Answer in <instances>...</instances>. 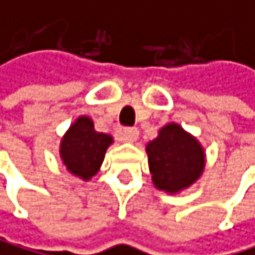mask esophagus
I'll use <instances>...</instances> for the list:
<instances>
[{
    "instance_id": "esophagus-1",
    "label": "esophagus",
    "mask_w": 255,
    "mask_h": 255,
    "mask_svg": "<svg viewBox=\"0 0 255 255\" xmlns=\"http://www.w3.org/2000/svg\"><path fill=\"white\" fill-rule=\"evenodd\" d=\"M138 134H139L138 128H125V130H122V133H121V138H122L125 142H134V141L138 139Z\"/></svg>"
}]
</instances>
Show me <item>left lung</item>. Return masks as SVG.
<instances>
[{"label":"left lung","mask_w":255,"mask_h":255,"mask_svg":"<svg viewBox=\"0 0 255 255\" xmlns=\"http://www.w3.org/2000/svg\"><path fill=\"white\" fill-rule=\"evenodd\" d=\"M149 171L158 190L179 194L203 174L205 149L200 141L179 124H166L158 136L146 144Z\"/></svg>","instance_id":"left-lung-1"}]
</instances>
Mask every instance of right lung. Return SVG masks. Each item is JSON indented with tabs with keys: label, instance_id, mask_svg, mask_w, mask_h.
Returning a JSON list of instances; mask_svg holds the SVG:
<instances>
[{
	"label": "right lung",
	"instance_id": "right-lung-1",
	"mask_svg": "<svg viewBox=\"0 0 255 255\" xmlns=\"http://www.w3.org/2000/svg\"><path fill=\"white\" fill-rule=\"evenodd\" d=\"M113 136L100 133L87 116L77 117L60 142V158L66 170L82 181H90L105 160L108 147L113 144Z\"/></svg>",
	"mask_w": 255,
	"mask_h": 255
}]
</instances>
